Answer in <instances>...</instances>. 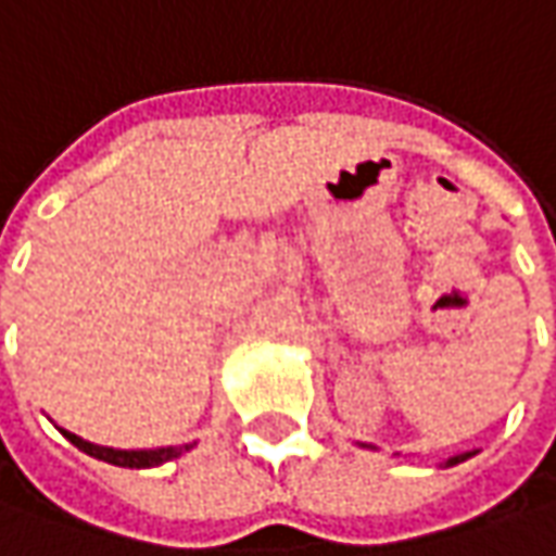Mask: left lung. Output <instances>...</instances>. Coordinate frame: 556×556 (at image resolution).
<instances>
[{
  "label": "left lung",
  "mask_w": 556,
  "mask_h": 556,
  "mask_svg": "<svg viewBox=\"0 0 556 556\" xmlns=\"http://www.w3.org/2000/svg\"><path fill=\"white\" fill-rule=\"evenodd\" d=\"M473 452H462V455H452L450 462H446V468H452V465H458V462H465V458H470Z\"/></svg>",
  "instance_id": "8db88e82"
}]
</instances>
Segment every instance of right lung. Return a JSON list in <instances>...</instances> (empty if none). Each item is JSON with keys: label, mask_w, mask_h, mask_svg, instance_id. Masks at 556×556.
<instances>
[{"label": "right lung", "mask_w": 556, "mask_h": 556, "mask_svg": "<svg viewBox=\"0 0 556 556\" xmlns=\"http://www.w3.org/2000/svg\"><path fill=\"white\" fill-rule=\"evenodd\" d=\"M70 443L76 446V450L88 452V455H94V458H101V462H110V465H119V468H156V465H163V462H172V458H178L187 450H193V443H187V446H168V450H110V446H94V443H88L83 437H76V433L64 431Z\"/></svg>", "instance_id": "obj_1"}]
</instances>
